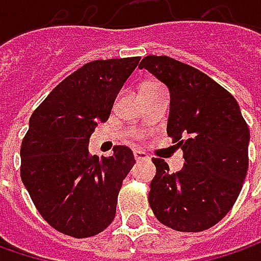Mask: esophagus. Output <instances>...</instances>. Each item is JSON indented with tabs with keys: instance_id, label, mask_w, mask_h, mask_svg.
Listing matches in <instances>:
<instances>
[{
	"instance_id": "34e87169",
	"label": "esophagus",
	"mask_w": 261,
	"mask_h": 261,
	"mask_svg": "<svg viewBox=\"0 0 261 261\" xmlns=\"http://www.w3.org/2000/svg\"><path fill=\"white\" fill-rule=\"evenodd\" d=\"M134 156H135L136 161H145V160H148L149 156L146 155L145 152H142V151H138V149H135L134 151Z\"/></svg>"
}]
</instances>
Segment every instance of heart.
Returning <instances> with one entry per match:
<instances>
[{"label":"heart","mask_w":261,"mask_h":261,"mask_svg":"<svg viewBox=\"0 0 261 261\" xmlns=\"http://www.w3.org/2000/svg\"><path fill=\"white\" fill-rule=\"evenodd\" d=\"M144 86H152V84H144ZM144 86H142V87H144Z\"/></svg>","instance_id":"b5f03b06"}]
</instances>
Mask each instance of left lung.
<instances>
[{
  "instance_id": "obj_1",
  "label": "left lung",
  "mask_w": 261,
  "mask_h": 261,
  "mask_svg": "<svg viewBox=\"0 0 261 261\" xmlns=\"http://www.w3.org/2000/svg\"><path fill=\"white\" fill-rule=\"evenodd\" d=\"M145 68L168 88L167 134L183 149L177 173L161 158L148 195L156 219L181 232H199L231 211L248 168L250 130L237 100L193 66L168 56H145Z\"/></svg>"
}]
</instances>
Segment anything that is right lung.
<instances>
[{
	"label": "right lung",
	"instance_id": "right-lung-1",
	"mask_svg": "<svg viewBox=\"0 0 261 261\" xmlns=\"http://www.w3.org/2000/svg\"><path fill=\"white\" fill-rule=\"evenodd\" d=\"M139 59L86 64L58 84L29 120L20 149L21 181L39 214L62 234L93 237L115 219L134 152L119 145L113 155L98 160L88 154V144Z\"/></svg>",
	"mask_w": 261,
	"mask_h": 261
}]
</instances>
